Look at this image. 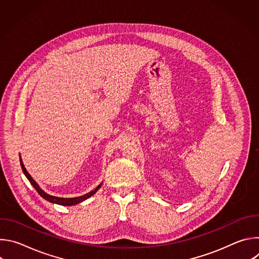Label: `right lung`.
<instances>
[{
	"mask_svg": "<svg viewBox=\"0 0 259 259\" xmlns=\"http://www.w3.org/2000/svg\"><path fill=\"white\" fill-rule=\"evenodd\" d=\"M20 165H21V169H22L24 175H25L26 178L29 180V182L31 183V186L35 189V191L40 194L41 197H43L45 200H47V201H49V202H51V203L59 204V205H62V206H72V205H76V204H79V203L85 201L86 199H88V198H90L91 196H93V195L98 191V189H100L101 184H102V183H100L99 186H98L95 190H93V191H91L90 193H88V194H86V195H83V196H81V197H77V198H59V197H54V196H50V195L46 194V193L39 187V184L36 183V182L32 179V177H31V176L28 174V172L26 171V169H25V167H24V165H23V163H22L21 158H20Z\"/></svg>",
	"mask_w": 259,
	"mask_h": 259,
	"instance_id": "obj_1",
	"label": "right lung"
}]
</instances>
